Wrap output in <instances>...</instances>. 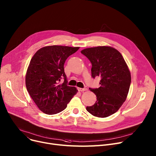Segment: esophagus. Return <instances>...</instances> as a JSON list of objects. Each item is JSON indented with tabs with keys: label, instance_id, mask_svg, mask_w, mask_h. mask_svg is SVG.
<instances>
[{
	"label": "esophagus",
	"instance_id": "obj_1",
	"mask_svg": "<svg viewBox=\"0 0 156 156\" xmlns=\"http://www.w3.org/2000/svg\"><path fill=\"white\" fill-rule=\"evenodd\" d=\"M87 89L86 87H84V88H78V90L80 91H86Z\"/></svg>",
	"mask_w": 156,
	"mask_h": 156
}]
</instances>
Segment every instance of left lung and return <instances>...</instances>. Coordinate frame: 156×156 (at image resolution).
Here are the masks:
<instances>
[{
    "instance_id": "1",
    "label": "left lung",
    "mask_w": 156,
    "mask_h": 156,
    "mask_svg": "<svg viewBox=\"0 0 156 156\" xmlns=\"http://www.w3.org/2000/svg\"><path fill=\"white\" fill-rule=\"evenodd\" d=\"M91 62V77L100 76V87L91 88L97 96L93 105L87 110L98 117L115 113L127 97L131 83L130 73L120 52L109 46L87 48L81 51Z\"/></svg>"
}]
</instances>
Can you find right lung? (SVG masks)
<instances>
[{
    "instance_id": "add662e5",
    "label": "right lung",
    "mask_w": 156,
    "mask_h": 156,
    "mask_svg": "<svg viewBox=\"0 0 156 156\" xmlns=\"http://www.w3.org/2000/svg\"><path fill=\"white\" fill-rule=\"evenodd\" d=\"M79 47L49 46L39 49L31 59L26 75L27 90L43 112L53 115L64 110L77 92L68 86L64 64ZM63 84L60 83L62 78Z\"/></svg>"
}]
</instances>
